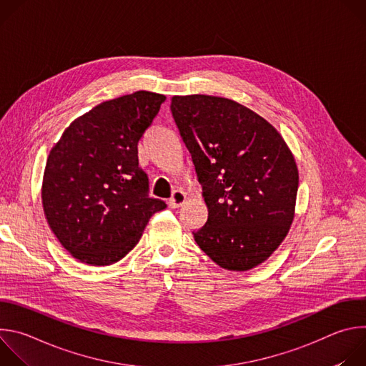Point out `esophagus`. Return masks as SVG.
<instances>
[{"mask_svg":"<svg viewBox=\"0 0 366 366\" xmlns=\"http://www.w3.org/2000/svg\"><path fill=\"white\" fill-rule=\"evenodd\" d=\"M185 199H187L185 192H182L181 189H175L172 192V197L169 198V205L172 208H179V207H182L185 204Z\"/></svg>","mask_w":366,"mask_h":366,"instance_id":"1","label":"esophagus"}]
</instances>
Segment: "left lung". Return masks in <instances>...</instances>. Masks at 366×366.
I'll use <instances>...</instances> for the list:
<instances>
[{
    "label": "left lung",
    "mask_w": 366,
    "mask_h": 366,
    "mask_svg": "<svg viewBox=\"0 0 366 366\" xmlns=\"http://www.w3.org/2000/svg\"><path fill=\"white\" fill-rule=\"evenodd\" d=\"M171 112L191 153L207 223L197 244L229 271H249L285 239L295 210L298 169L282 136L242 104L175 95Z\"/></svg>",
    "instance_id": "1"
}]
</instances>
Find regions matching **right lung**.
<instances>
[{"label":"right lung","mask_w":366,"mask_h":366,"mask_svg":"<svg viewBox=\"0 0 366 366\" xmlns=\"http://www.w3.org/2000/svg\"><path fill=\"white\" fill-rule=\"evenodd\" d=\"M165 95L136 91L78 117L50 150L41 185L47 223L61 244L88 265H112L139 242L167 204L149 197L137 143Z\"/></svg>","instance_id":"1"}]
</instances>
